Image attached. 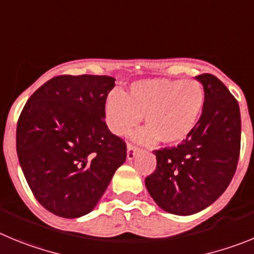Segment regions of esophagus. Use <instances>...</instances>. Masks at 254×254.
<instances>
[{
	"instance_id": "1",
	"label": "esophagus",
	"mask_w": 254,
	"mask_h": 254,
	"mask_svg": "<svg viewBox=\"0 0 254 254\" xmlns=\"http://www.w3.org/2000/svg\"><path fill=\"white\" fill-rule=\"evenodd\" d=\"M139 148L135 147V145H132V144H127V159H134V157L136 155V153L139 152Z\"/></svg>"
}]
</instances>
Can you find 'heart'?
I'll list each match as a JSON object with an SVG mask.
<instances>
[{
  "mask_svg": "<svg viewBox=\"0 0 254 254\" xmlns=\"http://www.w3.org/2000/svg\"><path fill=\"white\" fill-rule=\"evenodd\" d=\"M205 102V92L196 79H141L127 93L114 92L105 106L107 124L115 134L131 131L144 116L148 127L136 134L141 143L158 139L163 144H178L197 125Z\"/></svg>",
  "mask_w": 254,
  "mask_h": 254,
  "instance_id": "b5f03b06",
  "label": "heart"
}]
</instances>
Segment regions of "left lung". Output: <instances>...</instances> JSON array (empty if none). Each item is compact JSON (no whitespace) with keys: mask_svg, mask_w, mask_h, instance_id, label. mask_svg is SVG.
<instances>
[{"mask_svg":"<svg viewBox=\"0 0 254 254\" xmlns=\"http://www.w3.org/2000/svg\"><path fill=\"white\" fill-rule=\"evenodd\" d=\"M196 79L205 92L197 125L177 147L153 150L157 167L145 178L153 200L176 215H191L218 200L232 181L241 152L238 101L210 73Z\"/></svg>","mask_w":254,"mask_h":254,"instance_id":"8db88e82","label":"left lung"}]
</instances>
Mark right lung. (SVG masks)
Listing matches in <instances>:
<instances>
[{"label": "right lung", "instance_id": "right-lung-1", "mask_svg": "<svg viewBox=\"0 0 254 254\" xmlns=\"http://www.w3.org/2000/svg\"><path fill=\"white\" fill-rule=\"evenodd\" d=\"M109 76H57L20 114L16 150L31 192L61 218L86 215L127 159V144L105 122Z\"/></svg>", "mask_w": 254, "mask_h": 254}]
</instances>
